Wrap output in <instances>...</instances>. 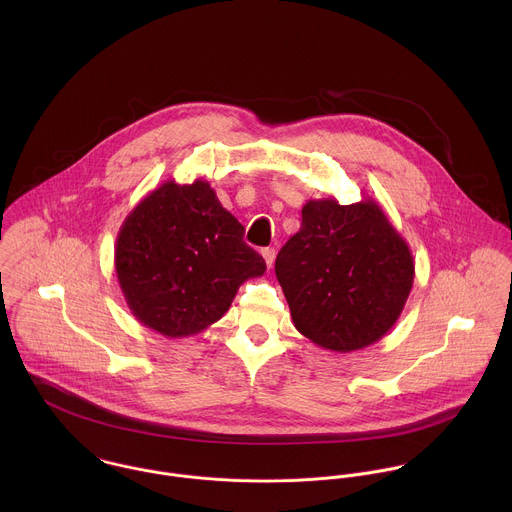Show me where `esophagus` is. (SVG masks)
Returning <instances> with one entry per match:
<instances>
[{"instance_id": "obj_1", "label": "esophagus", "mask_w": 512, "mask_h": 512, "mask_svg": "<svg viewBox=\"0 0 512 512\" xmlns=\"http://www.w3.org/2000/svg\"><path fill=\"white\" fill-rule=\"evenodd\" d=\"M262 256H264V260H266V266L272 268V264H274V260H276V250H274V248H264V250H262Z\"/></svg>"}]
</instances>
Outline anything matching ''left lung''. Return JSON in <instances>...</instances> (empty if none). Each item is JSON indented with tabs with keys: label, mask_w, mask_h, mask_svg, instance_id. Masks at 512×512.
Segmentation results:
<instances>
[{
	"label": "left lung",
	"mask_w": 512,
	"mask_h": 512,
	"mask_svg": "<svg viewBox=\"0 0 512 512\" xmlns=\"http://www.w3.org/2000/svg\"><path fill=\"white\" fill-rule=\"evenodd\" d=\"M295 329L315 345L351 353L382 339L414 284V258L378 203L311 199L276 258Z\"/></svg>",
	"instance_id": "8db88e82"
}]
</instances>
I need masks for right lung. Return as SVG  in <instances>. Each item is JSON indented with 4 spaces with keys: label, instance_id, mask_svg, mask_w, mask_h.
<instances>
[{
    "label": "right lung",
    "instance_id": "add662e5",
    "mask_svg": "<svg viewBox=\"0 0 512 512\" xmlns=\"http://www.w3.org/2000/svg\"><path fill=\"white\" fill-rule=\"evenodd\" d=\"M242 236L207 181L153 189L116 238V276L134 317L171 339L217 323L238 288L266 272Z\"/></svg>",
    "mask_w": 512,
    "mask_h": 512
}]
</instances>
